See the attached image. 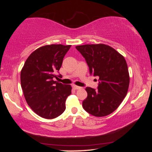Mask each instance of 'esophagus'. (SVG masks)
<instances>
[{
	"instance_id": "1",
	"label": "esophagus",
	"mask_w": 152,
	"mask_h": 152,
	"mask_svg": "<svg viewBox=\"0 0 152 152\" xmlns=\"http://www.w3.org/2000/svg\"><path fill=\"white\" fill-rule=\"evenodd\" d=\"M73 88L75 89V90H78V89H80L81 87L78 86H76V85H73Z\"/></svg>"
}]
</instances>
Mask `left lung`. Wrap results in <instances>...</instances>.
<instances>
[{"mask_svg":"<svg viewBox=\"0 0 152 152\" xmlns=\"http://www.w3.org/2000/svg\"><path fill=\"white\" fill-rule=\"evenodd\" d=\"M76 48L85 58L90 74L99 77L97 90L86 88L88 96L82 107L93 116H107L119 107L127 95L130 79L126 60L114 48L102 43Z\"/></svg>","mask_w":152,"mask_h":152,"instance_id":"left-lung-1","label":"left lung"}]
</instances>
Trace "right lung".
<instances>
[{
  "instance_id": "1",
  "label": "right lung",
  "mask_w": 152,
  "mask_h": 152,
  "mask_svg": "<svg viewBox=\"0 0 152 152\" xmlns=\"http://www.w3.org/2000/svg\"><path fill=\"white\" fill-rule=\"evenodd\" d=\"M70 47L61 44L40 47L31 53L20 72V84L27 103L45 119L58 117L66 109L72 86L53 79L58 78L56 74Z\"/></svg>"
}]
</instances>
